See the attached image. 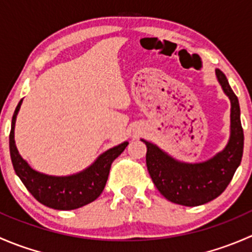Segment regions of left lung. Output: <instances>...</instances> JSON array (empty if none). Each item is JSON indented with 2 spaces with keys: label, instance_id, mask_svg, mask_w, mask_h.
I'll list each match as a JSON object with an SVG mask.
<instances>
[{
  "label": "left lung",
  "instance_id": "1",
  "mask_svg": "<svg viewBox=\"0 0 252 252\" xmlns=\"http://www.w3.org/2000/svg\"><path fill=\"white\" fill-rule=\"evenodd\" d=\"M216 75L232 103L230 139L222 152L202 163H180L156 145L142 140L147 146L146 166L152 182L158 191L174 204L199 206L215 200L224 191L241 162L244 130L238 97L222 70L216 69Z\"/></svg>",
  "mask_w": 252,
  "mask_h": 252
}]
</instances>
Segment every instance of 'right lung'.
Masks as SVG:
<instances>
[{
  "label": "right lung",
  "instance_id": "obj_1",
  "mask_svg": "<svg viewBox=\"0 0 252 252\" xmlns=\"http://www.w3.org/2000/svg\"><path fill=\"white\" fill-rule=\"evenodd\" d=\"M22 101L18 103L12 118L9 133V152L13 168L30 194L42 205L55 210H75L95 201L105 189L114 159L124 151L128 142L118 145L101 155L93 166L81 173L69 177H51L30 168L20 157L14 144V124Z\"/></svg>",
  "mask_w": 252,
  "mask_h": 252
}]
</instances>
